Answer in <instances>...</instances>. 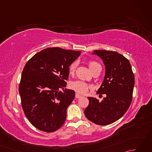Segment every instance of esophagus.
I'll return each instance as SVG.
<instances>
[{
    "mask_svg": "<svg viewBox=\"0 0 152 152\" xmlns=\"http://www.w3.org/2000/svg\"><path fill=\"white\" fill-rule=\"evenodd\" d=\"M82 95H79L78 93H76V95H75V97L76 98V99H79V98H80V97H82Z\"/></svg>",
    "mask_w": 152,
    "mask_h": 152,
    "instance_id": "1",
    "label": "esophagus"
}]
</instances>
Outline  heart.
<instances>
[{
	"label": "heart",
	"mask_w": 152,
	"mask_h": 152,
	"mask_svg": "<svg viewBox=\"0 0 152 152\" xmlns=\"http://www.w3.org/2000/svg\"><path fill=\"white\" fill-rule=\"evenodd\" d=\"M88 66L89 67V69L92 71L93 69H95L96 66H99L101 65H100L98 63H96V61H89ZM76 66H77L76 62H73L70 64L69 66V73L70 74H73L74 73L76 69ZM70 88L73 90H74L75 91H76L77 93H81V94H85V93L88 92L89 91V89L91 88V86L84 82L77 80V81L72 82L70 83Z\"/></svg>",
	"instance_id": "heart-1"
}]
</instances>
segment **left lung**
Returning a JSON list of instances; mask_svg holds the SVG:
<instances>
[{"mask_svg":"<svg viewBox=\"0 0 152 152\" xmlns=\"http://www.w3.org/2000/svg\"><path fill=\"white\" fill-rule=\"evenodd\" d=\"M105 66L104 80L97 94H106L99 101L88 97L89 103L84 114L89 121L99 125L111 124L120 119L127 112L132 101L134 76L127 59L118 52L95 50Z\"/></svg>","mask_w":152,"mask_h":152,"instance_id":"left-lung-1","label":"left lung"}]
</instances>
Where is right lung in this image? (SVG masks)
I'll use <instances>...</instances> for the list:
<instances>
[{"label": "right lung", "mask_w": 152, "mask_h": 152, "mask_svg": "<svg viewBox=\"0 0 152 152\" xmlns=\"http://www.w3.org/2000/svg\"><path fill=\"white\" fill-rule=\"evenodd\" d=\"M80 54V51L47 48L25 64L19 93L25 115L38 129L51 133L64 123L67 108L75 97L73 90L64 89L65 81L70 65Z\"/></svg>", "instance_id": "1"}]
</instances>
